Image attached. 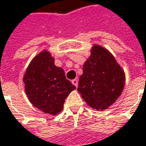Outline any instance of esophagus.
<instances>
[{"instance_id": "1", "label": "esophagus", "mask_w": 146, "mask_h": 146, "mask_svg": "<svg viewBox=\"0 0 146 146\" xmlns=\"http://www.w3.org/2000/svg\"><path fill=\"white\" fill-rule=\"evenodd\" d=\"M72 84L73 85H75L76 87L78 86V80L77 79H74V80H72Z\"/></svg>"}]
</instances>
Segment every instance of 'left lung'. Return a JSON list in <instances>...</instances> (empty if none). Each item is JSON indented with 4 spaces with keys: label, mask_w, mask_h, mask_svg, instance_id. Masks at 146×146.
I'll list each match as a JSON object with an SVG mask.
<instances>
[{
    "label": "left lung",
    "mask_w": 146,
    "mask_h": 146,
    "mask_svg": "<svg viewBox=\"0 0 146 146\" xmlns=\"http://www.w3.org/2000/svg\"><path fill=\"white\" fill-rule=\"evenodd\" d=\"M125 80L124 70L114 56L105 48L96 45L83 66L77 90L89 106L103 110L121 95Z\"/></svg>",
    "instance_id": "obj_1"
}]
</instances>
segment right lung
<instances>
[{"label":"right lung","mask_w":146,"mask_h":146,"mask_svg":"<svg viewBox=\"0 0 146 146\" xmlns=\"http://www.w3.org/2000/svg\"><path fill=\"white\" fill-rule=\"evenodd\" d=\"M23 81L30 102L44 113L54 115L62 110L65 100L76 89L66 78L64 70L55 66L54 59L46 50L30 63Z\"/></svg>","instance_id":"add662e5"}]
</instances>
